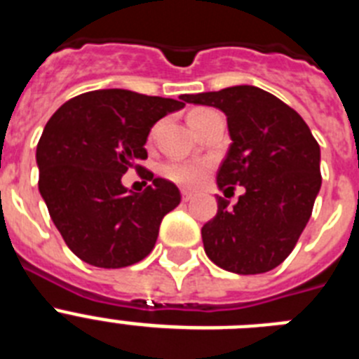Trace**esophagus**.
<instances>
[{
  "label": "esophagus",
  "instance_id": "1",
  "mask_svg": "<svg viewBox=\"0 0 359 359\" xmlns=\"http://www.w3.org/2000/svg\"><path fill=\"white\" fill-rule=\"evenodd\" d=\"M194 198V194L192 192H189V190H182V199L183 201H190V199Z\"/></svg>",
  "mask_w": 359,
  "mask_h": 359
}]
</instances>
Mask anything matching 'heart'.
<instances>
[{"instance_id":"heart-1","label":"heart","mask_w":359,"mask_h":359,"mask_svg":"<svg viewBox=\"0 0 359 359\" xmlns=\"http://www.w3.org/2000/svg\"><path fill=\"white\" fill-rule=\"evenodd\" d=\"M210 111L212 109H207V107H198V109L190 111V126L198 122V120H201L205 115H208ZM208 169H210L208 161L177 160L165 163L161 172H163V176L167 177V180H170V182L176 183V185L187 187V189H196V187H199L205 180H207Z\"/></svg>"}]
</instances>
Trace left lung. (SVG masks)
Returning a JSON list of instances; mask_svg holds the SVG:
<instances>
[{"instance_id": "obj_1", "label": "left lung", "mask_w": 359, "mask_h": 359, "mask_svg": "<svg viewBox=\"0 0 359 359\" xmlns=\"http://www.w3.org/2000/svg\"><path fill=\"white\" fill-rule=\"evenodd\" d=\"M183 98L226 115L231 145L217 187L246 190L233 208L217 198V214L201 228L208 259L239 275L277 268L293 252L322 185L318 142L293 107L255 86Z\"/></svg>"}]
</instances>
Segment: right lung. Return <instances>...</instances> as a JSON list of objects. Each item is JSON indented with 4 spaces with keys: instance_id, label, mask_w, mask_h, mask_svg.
Masks as SVG:
<instances>
[{
    "instance_id": "add662e5",
    "label": "right lung",
    "mask_w": 359,
    "mask_h": 359,
    "mask_svg": "<svg viewBox=\"0 0 359 359\" xmlns=\"http://www.w3.org/2000/svg\"><path fill=\"white\" fill-rule=\"evenodd\" d=\"M185 102L183 95L174 100L129 90L88 91L62 104L44 126L36 152L39 192L79 259L97 268H126L152 252L161 219L182 196L138 161L147 158L152 126ZM131 166L151 182L142 195L121 185Z\"/></svg>"
}]
</instances>
